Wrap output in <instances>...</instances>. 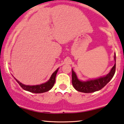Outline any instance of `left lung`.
<instances>
[{"label":"left lung","instance_id":"1","mask_svg":"<svg viewBox=\"0 0 124 124\" xmlns=\"http://www.w3.org/2000/svg\"><path fill=\"white\" fill-rule=\"evenodd\" d=\"M114 59L115 64L110 70V72L106 76L99 78L88 80L86 81H81L79 80L77 74L73 70H71L72 73V85L77 91L84 93H92L101 90L112 79L116 72V55L114 54Z\"/></svg>","mask_w":124,"mask_h":124}]
</instances>
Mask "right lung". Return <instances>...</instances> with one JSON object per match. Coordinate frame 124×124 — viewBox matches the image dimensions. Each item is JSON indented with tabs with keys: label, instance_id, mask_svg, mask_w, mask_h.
Here are the masks:
<instances>
[{
	"label": "right lung",
	"instance_id": "obj_1",
	"mask_svg": "<svg viewBox=\"0 0 124 124\" xmlns=\"http://www.w3.org/2000/svg\"><path fill=\"white\" fill-rule=\"evenodd\" d=\"M58 69V68L52 74L51 76L50 77V79L46 83H43L40 85H25L22 84V83L19 82L18 80H17L16 78H14L15 80L17 81L19 85L22 87V88L24 89L25 91H27L30 92H32V93H43V92H46L50 91L52 88L53 87L54 85L55 82V77L56 73H57Z\"/></svg>",
	"mask_w": 124,
	"mask_h": 124
}]
</instances>
